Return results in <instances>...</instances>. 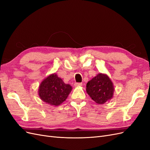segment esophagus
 I'll return each instance as SVG.
<instances>
[{
  "label": "esophagus",
  "mask_w": 150,
  "mask_h": 150,
  "mask_svg": "<svg viewBox=\"0 0 150 150\" xmlns=\"http://www.w3.org/2000/svg\"><path fill=\"white\" fill-rule=\"evenodd\" d=\"M82 85H83V84L81 83H74V86H76V87H80V86H81Z\"/></svg>",
  "instance_id": "obj_1"
}]
</instances>
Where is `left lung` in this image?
Listing matches in <instances>:
<instances>
[{
  "label": "left lung",
  "mask_w": 150,
  "mask_h": 150,
  "mask_svg": "<svg viewBox=\"0 0 150 150\" xmlns=\"http://www.w3.org/2000/svg\"><path fill=\"white\" fill-rule=\"evenodd\" d=\"M115 88L109 76L99 73L86 84V92L96 103L104 104L113 97Z\"/></svg>",
  "instance_id": "8db88e82"
}]
</instances>
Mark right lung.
<instances>
[{"label":"right lung","instance_id":"add662e5","mask_svg":"<svg viewBox=\"0 0 150 150\" xmlns=\"http://www.w3.org/2000/svg\"><path fill=\"white\" fill-rule=\"evenodd\" d=\"M72 86L65 84L57 74H50L40 84L39 96L42 101L52 106H59L69 96Z\"/></svg>","mask_w":150,"mask_h":150}]
</instances>
